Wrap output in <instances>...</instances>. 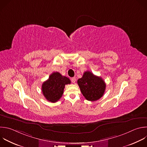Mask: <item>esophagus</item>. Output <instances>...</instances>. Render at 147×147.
I'll return each mask as SVG.
<instances>
[{
  "mask_svg": "<svg viewBox=\"0 0 147 147\" xmlns=\"http://www.w3.org/2000/svg\"><path fill=\"white\" fill-rule=\"evenodd\" d=\"M71 81L73 83H74L76 82V77H73L71 78Z\"/></svg>",
  "mask_w": 147,
  "mask_h": 147,
  "instance_id": "34e87169",
  "label": "esophagus"
}]
</instances>
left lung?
I'll return each instance as SVG.
<instances>
[{
  "instance_id": "obj_1",
  "label": "left lung",
  "mask_w": 147,
  "mask_h": 147,
  "mask_svg": "<svg viewBox=\"0 0 147 147\" xmlns=\"http://www.w3.org/2000/svg\"><path fill=\"white\" fill-rule=\"evenodd\" d=\"M77 84L85 98L89 101H96L103 96L106 83L100 77L90 71H85L82 78L77 80Z\"/></svg>"
}]
</instances>
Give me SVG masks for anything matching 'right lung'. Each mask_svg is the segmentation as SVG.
Here are the masks:
<instances>
[{"mask_svg":"<svg viewBox=\"0 0 147 147\" xmlns=\"http://www.w3.org/2000/svg\"><path fill=\"white\" fill-rule=\"evenodd\" d=\"M71 83L69 78L59 72H54L42 85V92L45 99L51 103L58 101L63 93L65 85Z\"/></svg>","mask_w":147,"mask_h":147,"instance_id":"right-lung-1","label":"right lung"}]
</instances>
